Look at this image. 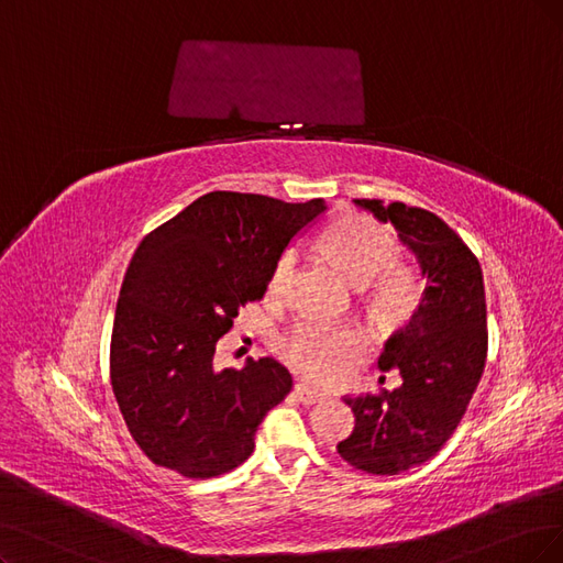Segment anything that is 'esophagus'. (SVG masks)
I'll list each match as a JSON object with an SVG mask.
<instances>
[{
  "label": "esophagus",
  "instance_id": "1",
  "mask_svg": "<svg viewBox=\"0 0 563 563\" xmlns=\"http://www.w3.org/2000/svg\"><path fill=\"white\" fill-rule=\"evenodd\" d=\"M295 394H297V399H299L301 404H306V406H313V404L324 401L322 394L313 391V389L306 387V385H295Z\"/></svg>",
  "mask_w": 563,
  "mask_h": 563
}]
</instances>
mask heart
<instances>
[{
	"label": "heart",
	"instance_id": "heart-1",
	"mask_svg": "<svg viewBox=\"0 0 563 563\" xmlns=\"http://www.w3.org/2000/svg\"><path fill=\"white\" fill-rule=\"evenodd\" d=\"M324 245L345 276L357 287H371V299L380 313L399 316L418 297V278L399 262V241L366 216H343L327 229ZM297 264L295 250H287L268 278V295H283ZM283 357L303 378L318 385L341 380L364 350V336L352 327H327L301 320L280 343Z\"/></svg>",
	"mask_w": 563,
	"mask_h": 563
}]
</instances>
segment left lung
<instances>
[{
	"mask_svg": "<svg viewBox=\"0 0 563 563\" xmlns=\"http://www.w3.org/2000/svg\"><path fill=\"white\" fill-rule=\"evenodd\" d=\"M378 222H389L427 280L410 322L378 360L404 385L380 397L345 399L355 429L339 443L347 464L373 475H397L441 450L481 383L487 357V306L481 262L452 229L424 208L401 201L355 199Z\"/></svg>",
	"mask_w": 563,
	"mask_h": 563,
	"instance_id": "8db88e82",
	"label": "left lung"
}]
</instances>
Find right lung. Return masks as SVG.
<instances>
[{
  "label": "right lung",
  "instance_id": "right-lung-1",
  "mask_svg": "<svg viewBox=\"0 0 563 563\" xmlns=\"http://www.w3.org/2000/svg\"><path fill=\"white\" fill-rule=\"evenodd\" d=\"M324 211L322 199L208 192L141 241L115 308L111 385L151 462L203 481L253 454L257 427L292 376L271 357L218 371L216 343Z\"/></svg>",
  "mask_w": 563,
  "mask_h": 563
}]
</instances>
